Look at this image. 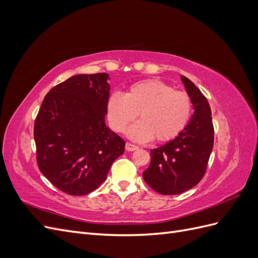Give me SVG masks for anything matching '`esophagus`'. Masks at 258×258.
Masks as SVG:
<instances>
[{
    "instance_id": "1",
    "label": "esophagus",
    "mask_w": 258,
    "mask_h": 258,
    "mask_svg": "<svg viewBox=\"0 0 258 258\" xmlns=\"http://www.w3.org/2000/svg\"><path fill=\"white\" fill-rule=\"evenodd\" d=\"M126 150L128 152H132V151H136L138 150V146L135 144H131V143H126Z\"/></svg>"
}]
</instances>
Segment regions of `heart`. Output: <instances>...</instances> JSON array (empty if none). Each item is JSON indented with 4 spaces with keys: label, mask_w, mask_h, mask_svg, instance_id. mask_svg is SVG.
Instances as JSON below:
<instances>
[{
    "label": "heart",
    "mask_w": 258,
    "mask_h": 258,
    "mask_svg": "<svg viewBox=\"0 0 258 258\" xmlns=\"http://www.w3.org/2000/svg\"><path fill=\"white\" fill-rule=\"evenodd\" d=\"M192 113V102L186 92L157 79L140 81L126 93L114 92L107 101V118L113 130L122 132L139 114L140 120L128 130L137 142L173 140L184 131Z\"/></svg>",
    "instance_id": "1"
}]
</instances>
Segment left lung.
I'll return each instance as SVG.
<instances>
[{
	"mask_svg": "<svg viewBox=\"0 0 258 258\" xmlns=\"http://www.w3.org/2000/svg\"><path fill=\"white\" fill-rule=\"evenodd\" d=\"M191 99L194 114L181 135L151 151V165L143 172L146 184L161 195H178L204 177L214 143V128L207 98L181 75Z\"/></svg>",
	"mask_w": 258,
	"mask_h": 258,
	"instance_id": "1",
	"label": "left lung"
}]
</instances>
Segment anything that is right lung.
<instances>
[{"label":"right lung","instance_id":"add662e5","mask_svg":"<svg viewBox=\"0 0 258 258\" xmlns=\"http://www.w3.org/2000/svg\"><path fill=\"white\" fill-rule=\"evenodd\" d=\"M106 73L79 74L45 96L34 122L36 160L44 176L71 196L102 184L124 141L105 124Z\"/></svg>","mask_w":258,"mask_h":258}]
</instances>
